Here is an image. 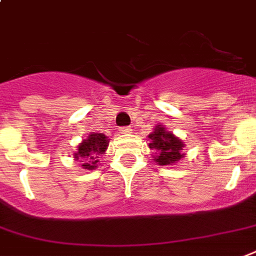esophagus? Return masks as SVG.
Listing matches in <instances>:
<instances>
[{"label":"esophagus","instance_id":"obj_1","mask_svg":"<svg viewBox=\"0 0 256 256\" xmlns=\"http://www.w3.org/2000/svg\"><path fill=\"white\" fill-rule=\"evenodd\" d=\"M120 134H128V132H132V128H128V126H126V128H120Z\"/></svg>","mask_w":256,"mask_h":256}]
</instances>
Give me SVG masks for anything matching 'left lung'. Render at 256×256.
<instances>
[{
  "label": "left lung",
  "mask_w": 256,
  "mask_h": 256,
  "mask_svg": "<svg viewBox=\"0 0 256 256\" xmlns=\"http://www.w3.org/2000/svg\"><path fill=\"white\" fill-rule=\"evenodd\" d=\"M149 140V148L156 152L154 161L161 166L174 165L185 156L182 153L184 142L173 132H166V128L161 124L156 126L154 132H150Z\"/></svg>",
  "instance_id": "left-lung-1"
}]
</instances>
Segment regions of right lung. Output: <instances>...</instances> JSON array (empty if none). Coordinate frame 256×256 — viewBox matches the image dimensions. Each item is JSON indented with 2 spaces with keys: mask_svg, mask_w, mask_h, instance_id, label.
I'll list each match as a JSON object with an SVG mask.
<instances>
[{
  "mask_svg": "<svg viewBox=\"0 0 256 256\" xmlns=\"http://www.w3.org/2000/svg\"><path fill=\"white\" fill-rule=\"evenodd\" d=\"M108 138L102 132H92L90 134L87 140H83L80 145L78 146V152L74 153L75 160H84V164L82 165L83 169L92 170L96 169L99 164V156L106 153L108 146Z\"/></svg>",
  "mask_w": 256,
  "mask_h": 256,
  "instance_id": "1",
  "label": "right lung"
}]
</instances>
